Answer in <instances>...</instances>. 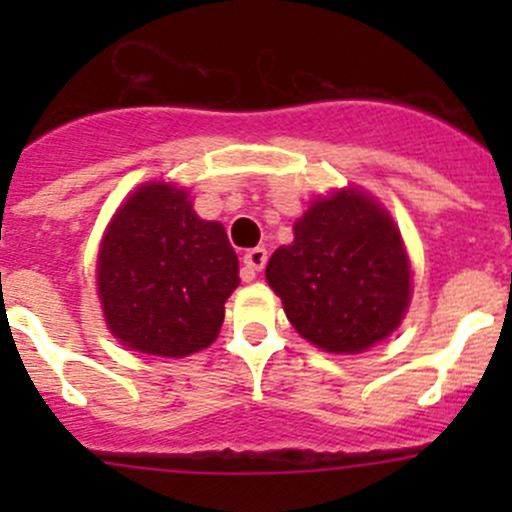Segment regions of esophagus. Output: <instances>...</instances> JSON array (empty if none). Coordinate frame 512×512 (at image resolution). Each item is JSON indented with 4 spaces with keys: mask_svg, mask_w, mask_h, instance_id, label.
I'll list each match as a JSON object with an SVG mask.
<instances>
[{
    "mask_svg": "<svg viewBox=\"0 0 512 512\" xmlns=\"http://www.w3.org/2000/svg\"><path fill=\"white\" fill-rule=\"evenodd\" d=\"M242 262H245V270H242V277H245V280H252V277H255V272H260L262 267H265L267 250H265V247H252V250L245 252Z\"/></svg>",
    "mask_w": 512,
    "mask_h": 512,
    "instance_id": "obj_1",
    "label": "esophagus"
}]
</instances>
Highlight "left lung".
Here are the masks:
<instances>
[{"label":"left lung","instance_id":"8db88e82","mask_svg":"<svg viewBox=\"0 0 512 512\" xmlns=\"http://www.w3.org/2000/svg\"><path fill=\"white\" fill-rule=\"evenodd\" d=\"M267 282L314 347L359 354L389 337L411 299V265L391 215L356 188L319 198L270 257Z\"/></svg>","mask_w":512,"mask_h":512}]
</instances>
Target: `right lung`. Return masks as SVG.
<instances>
[{
  "instance_id": "add662e5",
  "label": "right lung",
  "mask_w": 512,
  "mask_h": 512,
  "mask_svg": "<svg viewBox=\"0 0 512 512\" xmlns=\"http://www.w3.org/2000/svg\"><path fill=\"white\" fill-rule=\"evenodd\" d=\"M108 329L133 352L183 356L218 339L240 285L225 227L200 220L183 188L146 183L116 210L98 250Z\"/></svg>"
}]
</instances>
